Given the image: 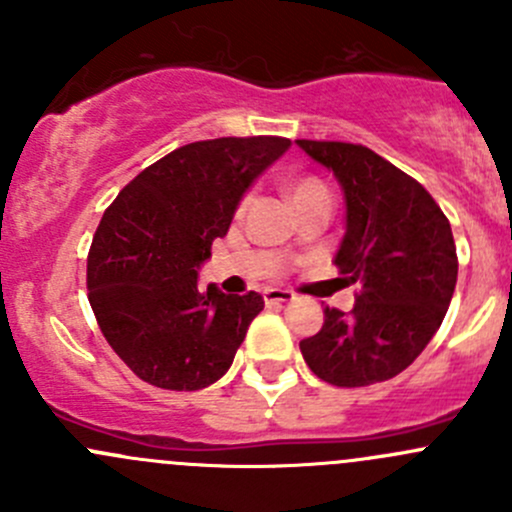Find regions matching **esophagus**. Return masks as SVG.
<instances>
[{
    "mask_svg": "<svg viewBox=\"0 0 512 512\" xmlns=\"http://www.w3.org/2000/svg\"><path fill=\"white\" fill-rule=\"evenodd\" d=\"M262 297H265L267 304H287V302H292L294 294L289 292V289H265V292H262Z\"/></svg>",
    "mask_w": 512,
    "mask_h": 512,
    "instance_id": "obj_1",
    "label": "esophagus"
}]
</instances>
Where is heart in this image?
I'll list each match as a JSON object with an SVG mask.
<instances>
[{"instance_id": "b5f03b06", "label": "heart", "mask_w": 512, "mask_h": 512, "mask_svg": "<svg viewBox=\"0 0 512 512\" xmlns=\"http://www.w3.org/2000/svg\"><path fill=\"white\" fill-rule=\"evenodd\" d=\"M317 188H324L317 178H302V180H297V183L289 185V195H292V200H294V198H299V195L312 193V190H317Z\"/></svg>"}]
</instances>
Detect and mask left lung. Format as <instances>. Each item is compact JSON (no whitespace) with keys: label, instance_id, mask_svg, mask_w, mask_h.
I'll list each match as a JSON object with an SVG mask.
<instances>
[{"label":"left lung","instance_id":"8db88e82","mask_svg":"<svg viewBox=\"0 0 512 512\" xmlns=\"http://www.w3.org/2000/svg\"><path fill=\"white\" fill-rule=\"evenodd\" d=\"M337 175L347 232L334 265L359 287L349 314L324 309V324L302 339L304 361L334 386L394 379L426 349L451 304L458 277L451 223L426 188L366 146L297 141Z\"/></svg>","mask_w":512,"mask_h":512}]
</instances>
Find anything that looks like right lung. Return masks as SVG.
I'll return each instance as SVG.
<instances>
[{"label": "right lung", "mask_w": 512, "mask_h": 512, "mask_svg": "<svg viewBox=\"0 0 512 512\" xmlns=\"http://www.w3.org/2000/svg\"><path fill=\"white\" fill-rule=\"evenodd\" d=\"M289 138H213L175 148L136 175L103 213L86 287L103 337L148 384L198 391L230 369L265 299L198 289V267L242 195Z\"/></svg>", "instance_id": "1"}]
</instances>
